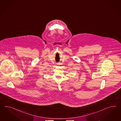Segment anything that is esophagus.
Here are the masks:
<instances>
[{
	"instance_id": "1",
	"label": "esophagus",
	"mask_w": 121,
	"mask_h": 121,
	"mask_svg": "<svg viewBox=\"0 0 121 121\" xmlns=\"http://www.w3.org/2000/svg\"><path fill=\"white\" fill-rule=\"evenodd\" d=\"M57 65H60V63H57Z\"/></svg>"
}]
</instances>
